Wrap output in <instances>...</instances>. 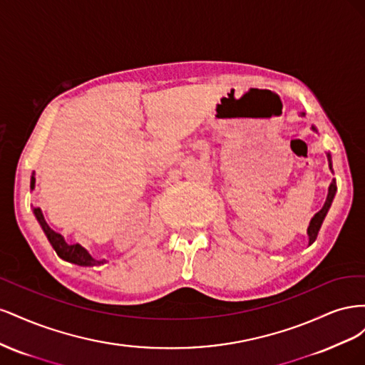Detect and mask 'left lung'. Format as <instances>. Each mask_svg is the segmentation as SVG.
Returning a JSON list of instances; mask_svg holds the SVG:
<instances>
[{"mask_svg":"<svg viewBox=\"0 0 365 365\" xmlns=\"http://www.w3.org/2000/svg\"><path fill=\"white\" fill-rule=\"evenodd\" d=\"M302 115H304V113H302ZM311 129H312L314 132H318V130H317V128H315L314 125L311 126ZM327 161H329V169H330V172L334 173V168H332V155H330V152H327ZM335 195H336V181H335V180H332V182H330V185H329L327 197H326V202H324L323 208L319 210L318 213H315V215H314V217L311 219V222H309V227H307L309 245H312L314 242H315V239H317V236H318V231H319V228H322V225H323V222H324V217H326V216H327V213H329L330 205H332V202H334V197H335Z\"/></svg>","mask_w":365,"mask_h":365,"instance_id":"8db88e82","label":"left lung"}]
</instances>
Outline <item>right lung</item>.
I'll use <instances>...</instances> for the list:
<instances>
[{
	"mask_svg": "<svg viewBox=\"0 0 365 365\" xmlns=\"http://www.w3.org/2000/svg\"><path fill=\"white\" fill-rule=\"evenodd\" d=\"M35 172L31 173V180H30V189L33 190L35 189ZM33 215H35L36 220L39 222L41 228L43 233H46L48 242L51 244L53 250L56 251L58 256L63 260H67L70 263H74V264H79V267H97V264H103L106 263V260H97L94 259L90 252H88V250H85L82 245L79 244H68L67 240L63 239L62 235L56 233V231L51 230L47 224V220L43 219V215H42V210L39 207H33Z\"/></svg>",
	"mask_w": 365,
	"mask_h": 365,
	"instance_id": "obj_1",
	"label": "right lung"
}]
</instances>
